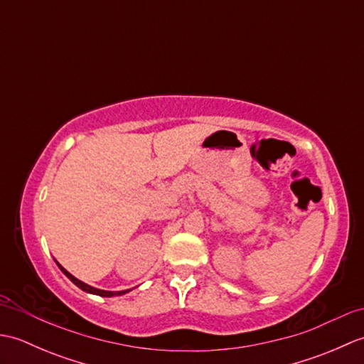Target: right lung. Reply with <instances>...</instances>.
Returning <instances> with one entry per match:
<instances>
[{"label": "right lung", "mask_w": 364, "mask_h": 364, "mask_svg": "<svg viewBox=\"0 0 364 364\" xmlns=\"http://www.w3.org/2000/svg\"><path fill=\"white\" fill-rule=\"evenodd\" d=\"M56 264L59 266L60 270H63L64 275H65L67 278H70V280H72L76 286H78L80 289L86 291V292H89V294H95V296H102V297H112V296H123V294H127V292L131 291V289H127V291H105V289H97V288H94V286H89V284H86L84 282L78 280V278L73 277L70 272H67V270H65L63 266H60L58 261H56Z\"/></svg>", "instance_id": "obj_1"}]
</instances>
